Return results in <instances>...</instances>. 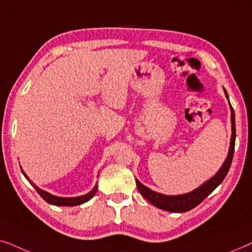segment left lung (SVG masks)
Masks as SVG:
<instances>
[{"label":"left lung","instance_id":"1","mask_svg":"<svg viewBox=\"0 0 252 252\" xmlns=\"http://www.w3.org/2000/svg\"><path fill=\"white\" fill-rule=\"evenodd\" d=\"M225 91L226 98L228 99L227 91ZM231 108V121H232V137H231V145H229V151L226 158L225 162L222 163L221 168L218 170V172L207 182L202 184L200 187L192 192L186 194H180V195H164V194L157 193L143 185L139 180L136 179V184L141 195H143L148 202L162 210L170 211V212H186L192 210L196 205L201 203L202 201L207 197L209 194H211L217 187L220 185L222 180L227 175L229 168H231L234 147H235V115H234V109L232 105L229 104Z\"/></svg>","mask_w":252,"mask_h":252}]
</instances>
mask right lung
<instances>
[{
  "instance_id": "1",
  "label": "right lung",
  "mask_w": 252,
  "mask_h": 252,
  "mask_svg": "<svg viewBox=\"0 0 252 252\" xmlns=\"http://www.w3.org/2000/svg\"><path fill=\"white\" fill-rule=\"evenodd\" d=\"M21 172H23V175L26 177V179L30 182L32 185L35 189H36V192L40 194V196L43 198L44 201H47L48 203L50 204H54V205H65V207H73V205H79V204H82L84 202H88L90 200V198L94 197V195L97 192V185L94 187V189L89 192L86 195H81V196H76V197H60V196H56V195H52V194L45 192V190L38 189V187L35 185V184L32 182V180L28 178L26 173H25L23 170H21Z\"/></svg>"
}]
</instances>
